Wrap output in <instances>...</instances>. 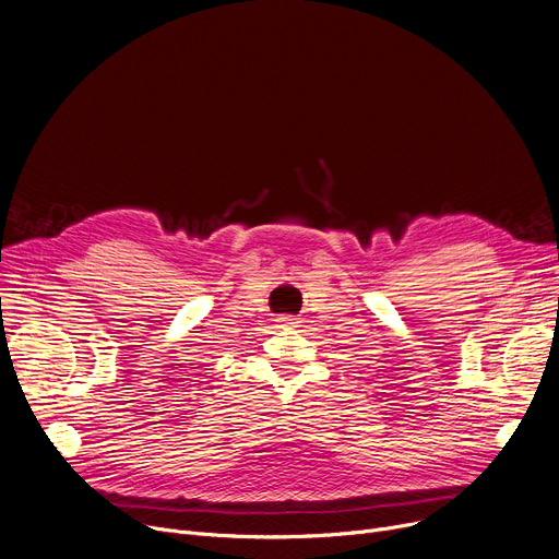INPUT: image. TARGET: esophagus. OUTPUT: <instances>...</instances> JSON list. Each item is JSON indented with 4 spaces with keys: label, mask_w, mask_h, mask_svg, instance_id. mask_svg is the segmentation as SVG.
I'll return each mask as SVG.
<instances>
[{
    "label": "esophagus",
    "mask_w": 559,
    "mask_h": 559,
    "mask_svg": "<svg viewBox=\"0 0 559 559\" xmlns=\"http://www.w3.org/2000/svg\"><path fill=\"white\" fill-rule=\"evenodd\" d=\"M278 324H281V326L292 329V326H297L299 321H297V317H281V319H278Z\"/></svg>",
    "instance_id": "34e87169"
}]
</instances>
